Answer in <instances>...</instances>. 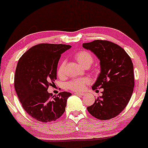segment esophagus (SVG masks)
Wrapping results in <instances>:
<instances>
[{"label": "esophagus", "mask_w": 148, "mask_h": 148, "mask_svg": "<svg viewBox=\"0 0 148 148\" xmlns=\"http://www.w3.org/2000/svg\"><path fill=\"white\" fill-rule=\"evenodd\" d=\"M74 94H75V95H81V96H82V95H85L84 93H81V92H75Z\"/></svg>", "instance_id": "1"}]
</instances>
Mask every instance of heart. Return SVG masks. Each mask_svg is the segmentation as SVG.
<instances>
[{
	"mask_svg": "<svg viewBox=\"0 0 148 148\" xmlns=\"http://www.w3.org/2000/svg\"><path fill=\"white\" fill-rule=\"evenodd\" d=\"M75 58L83 67H89L93 61L92 56L87 51H80L75 54ZM66 61H63L58 66L57 69V74L59 77H62L64 74ZM89 83L88 79L77 78L71 80L67 83V87L73 91H82L84 90L85 85Z\"/></svg>",
	"mask_w": 148,
	"mask_h": 148,
	"instance_id": "1",
	"label": "heart"
}]
</instances>
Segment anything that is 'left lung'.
Instances as JSON below:
<instances>
[{"instance_id":"1","label":"left lung","mask_w":148,"mask_h":148,"mask_svg":"<svg viewBox=\"0 0 148 148\" xmlns=\"http://www.w3.org/2000/svg\"><path fill=\"white\" fill-rule=\"evenodd\" d=\"M100 61V73L92 89L103 88L102 95L87 108L99 120H109L118 116L126 106L133 92V65L128 53L120 46L106 40L82 44Z\"/></svg>"}]
</instances>
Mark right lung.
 I'll list each match as a JSON object with an SVG mask.
<instances>
[{
    "label": "right lung",
    "instance_id": "obj_1",
    "mask_svg": "<svg viewBox=\"0 0 148 148\" xmlns=\"http://www.w3.org/2000/svg\"><path fill=\"white\" fill-rule=\"evenodd\" d=\"M71 47L66 44L34 46L19 59L15 74V89L25 112L43 123L53 121L65 112L71 93L52 97L47 90L56 80L61 56Z\"/></svg>",
    "mask_w": 148,
    "mask_h": 148
}]
</instances>
